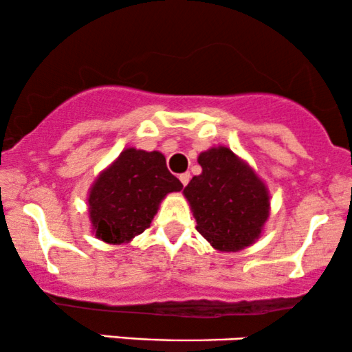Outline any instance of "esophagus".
Here are the masks:
<instances>
[{
	"label": "esophagus",
	"mask_w": 352,
	"mask_h": 352,
	"mask_svg": "<svg viewBox=\"0 0 352 352\" xmlns=\"http://www.w3.org/2000/svg\"><path fill=\"white\" fill-rule=\"evenodd\" d=\"M189 179H191V175H189V173H183V175H179V181L183 183V186H188Z\"/></svg>",
	"instance_id": "34e87169"
}]
</instances>
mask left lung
I'll list each match as a JSON object with an SVG mask.
<instances>
[{"instance_id": "1", "label": "left lung", "mask_w": 352, "mask_h": 352, "mask_svg": "<svg viewBox=\"0 0 352 352\" xmlns=\"http://www.w3.org/2000/svg\"><path fill=\"white\" fill-rule=\"evenodd\" d=\"M197 163L202 173L183 191L197 232L219 252H239L252 245L270 216L267 184L227 146L202 151Z\"/></svg>"}]
</instances>
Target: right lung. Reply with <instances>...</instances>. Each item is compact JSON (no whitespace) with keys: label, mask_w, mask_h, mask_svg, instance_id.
<instances>
[{"label":"right lung","mask_w":352,"mask_h":352,"mask_svg":"<svg viewBox=\"0 0 352 352\" xmlns=\"http://www.w3.org/2000/svg\"><path fill=\"white\" fill-rule=\"evenodd\" d=\"M183 184L160 151L126 148L105 168L89 191V217L95 237L122 245L148 229L160 202Z\"/></svg>","instance_id":"obj_1"}]
</instances>
